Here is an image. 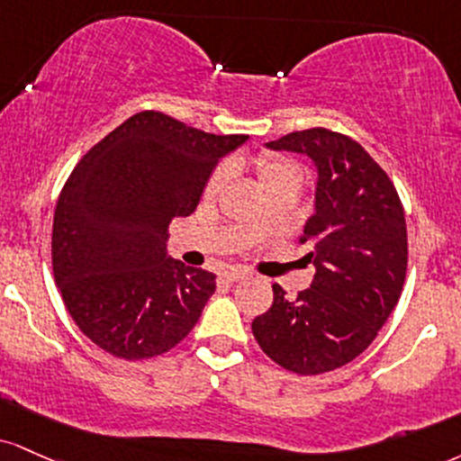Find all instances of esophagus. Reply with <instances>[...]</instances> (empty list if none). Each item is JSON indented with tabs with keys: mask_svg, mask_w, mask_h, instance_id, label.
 <instances>
[{
	"mask_svg": "<svg viewBox=\"0 0 461 461\" xmlns=\"http://www.w3.org/2000/svg\"><path fill=\"white\" fill-rule=\"evenodd\" d=\"M223 279H225V281H230V284H234V281H242V279H247V270H240V268L225 270V273H223Z\"/></svg>",
	"mask_w": 461,
	"mask_h": 461,
	"instance_id": "obj_1",
	"label": "esophagus"
}]
</instances>
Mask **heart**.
Returning a JSON list of instances; mask_svg holds the SVG:
<instances>
[{
  "instance_id": "obj_1",
  "label": "heart",
  "mask_w": 461,
  "mask_h": 461,
  "mask_svg": "<svg viewBox=\"0 0 461 461\" xmlns=\"http://www.w3.org/2000/svg\"><path fill=\"white\" fill-rule=\"evenodd\" d=\"M251 169L255 171V177H258V185L262 191L266 188H273L279 185H301V167L292 160L284 157H275V154H258V157L251 158ZM227 176H230V169L219 167L214 169V174L210 176L206 185V195L212 197L221 191V186L225 185Z\"/></svg>"
}]
</instances>
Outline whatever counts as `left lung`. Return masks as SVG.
I'll list each match as a JSON object with an SVG mask.
<instances>
[{"label": "left lung", "instance_id": "1", "mask_svg": "<svg viewBox=\"0 0 461 461\" xmlns=\"http://www.w3.org/2000/svg\"><path fill=\"white\" fill-rule=\"evenodd\" d=\"M266 148L304 154L318 169L301 236L315 275L296 298L275 284L273 304L251 329L284 369L326 374L367 350L395 309L408 266L406 216L386 171L348 135L296 131Z\"/></svg>", "mask_w": 461, "mask_h": 461}]
</instances>
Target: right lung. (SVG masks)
Listing matches in <instances>:
<instances>
[{
	"instance_id": "obj_1",
	"label": "right lung",
	"mask_w": 461,
	"mask_h": 461,
	"mask_svg": "<svg viewBox=\"0 0 461 461\" xmlns=\"http://www.w3.org/2000/svg\"><path fill=\"white\" fill-rule=\"evenodd\" d=\"M247 140L141 111L72 169L53 216V275L75 324L104 352L158 357L197 324L216 276L169 258L167 227Z\"/></svg>"
}]
</instances>
